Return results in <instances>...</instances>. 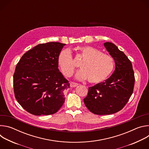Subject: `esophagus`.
<instances>
[{
    "label": "esophagus",
    "instance_id": "34e87169",
    "mask_svg": "<svg viewBox=\"0 0 149 149\" xmlns=\"http://www.w3.org/2000/svg\"><path fill=\"white\" fill-rule=\"evenodd\" d=\"M78 86V84L76 83V82H71L70 83V87H75L77 86Z\"/></svg>",
    "mask_w": 149,
    "mask_h": 149
}]
</instances>
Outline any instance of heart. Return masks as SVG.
I'll use <instances>...</instances> for the list:
<instances>
[{"mask_svg": "<svg viewBox=\"0 0 149 149\" xmlns=\"http://www.w3.org/2000/svg\"><path fill=\"white\" fill-rule=\"evenodd\" d=\"M76 51L82 59L79 63L81 69L75 75L76 79H88V81L91 84H98L107 79L113 72L114 61L111 56L104 54L91 46L78 47ZM58 62L63 75L67 77L72 75L75 65L68 50L64 49L60 52Z\"/></svg>", "mask_w": 149, "mask_h": 149, "instance_id": "1", "label": "heart"}]
</instances>
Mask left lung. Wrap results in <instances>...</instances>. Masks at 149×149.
Here are the masks:
<instances>
[{
  "label": "left lung",
  "instance_id": "obj_1",
  "mask_svg": "<svg viewBox=\"0 0 149 149\" xmlns=\"http://www.w3.org/2000/svg\"><path fill=\"white\" fill-rule=\"evenodd\" d=\"M104 46L114 59L115 70L104 82L89 87L84 102L87 109L98 115H107L121 110L133 94L134 74L130 61L111 42Z\"/></svg>",
  "mask_w": 149,
  "mask_h": 149
}]
</instances>
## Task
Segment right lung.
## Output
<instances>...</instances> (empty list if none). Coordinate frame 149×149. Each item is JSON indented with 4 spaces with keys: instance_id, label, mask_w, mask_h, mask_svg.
<instances>
[{
    "instance_id": "right-lung-1",
    "label": "right lung",
    "mask_w": 149,
    "mask_h": 149,
    "mask_svg": "<svg viewBox=\"0 0 149 149\" xmlns=\"http://www.w3.org/2000/svg\"><path fill=\"white\" fill-rule=\"evenodd\" d=\"M65 45L57 42L39 44L24 54L16 65L15 98L29 113L53 114L64 103L63 92L70 83L59 71L58 57Z\"/></svg>"
}]
</instances>
